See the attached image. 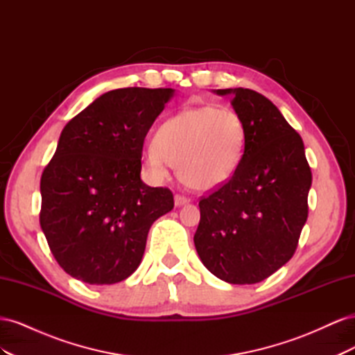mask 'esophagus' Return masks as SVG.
<instances>
[{"label": "esophagus", "instance_id": "obj_1", "mask_svg": "<svg viewBox=\"0 0 355 355\" xmlns=\"http://www.w3.org/2000/svg\"><path fill=\"white\" fill-rule=\"evenodd\" d=\"M191 200L188 198V197H185V196H180V194H176L175 196V204L178 207H180V206H184V204H188Z\"/></svg>", "mask_w": 355, "mask_h": 355}]
</instances>
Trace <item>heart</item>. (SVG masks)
<instances>
[{
    "mask_svg": "<svg viewBox=\"0 0 355 355\" xmlns=\"http://www.w3.org/2000/svg\"><path fill=\"white\" fill-rule=\"evenodd\" d=\"M244 146L245 124L240 114L200 106L180 111L161 124L155 145L148 146L145 159L158 179H164L173 164L185 185L209 191L235 173Z\"/></svg>",
    "mask_w": 355,
    "mask_h": 355,
    "instance_id": "heart-1",
    "label": "heart"
}]
</instances>
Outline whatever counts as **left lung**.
<instances>
[{
    "label": "left lung",
    "instance_id": "8db88e82",
    "mask_svg": "<svg viewBox=\"0 0 355 355\" xmlns=\"http://www.w3.org/2000/svg\"><path fill=\"white\" fill-rule=\"evenodd\" d=\"M214 93L234 96L245 146L232 178L200 200L194 243L213 275L254 284L292 259L308 218L313 175L302 137L270 99L243 87Z\"/></svg>",
    "mask_w": 355,
    "mask_h": 355
}]
</instances>
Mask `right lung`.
Here are the masks:
<instances>
[{
	"mask_svg": "<svg viewBox=\"0 0 355 355\" xmlns=\"http://www.w3.org/2000/svg\"><path fill=\"white\" fill-rule=\"evenodd\" d=\"M173 89H116L63 128L41 176L40 225L63 271L114 284L142 261L151 225L175 206L141 179L144 141Z\"/></svg>",
	"mask_w": 355,
	"mask_h": 355,
	"instance_id": "add662e5",
	"label": "right lung"
}]
</instances>
